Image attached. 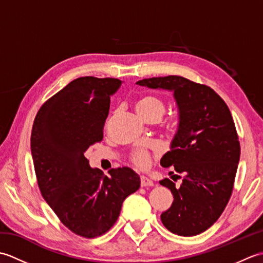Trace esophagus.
I'll return each instance as SVG.
<instances>
[{
	"label": "esophagus",
	"mask_w": 263,
	"mask_h": 263,
	"mask_svg": "<svg viewBox=\"0 0 263 263\" xmlns=\"http://www.w3.org/2000/svg\"><path fill=\"white\" fill-rule=\"evenodd\" d=\"M140 184H141V186H153L154 182L152 180H149V178L146 177V176H141L140 177Z\"/></svg>",
	"instance_id": "esophagus-1"
}]
</instances>
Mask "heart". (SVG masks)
<instances>
[{
  "mask_svg": "<svg viewBox=\"0 0 263 263\" xmlns=\"http://www.w3.org/2000/svg\"><path fill=\"white\" fill-rule=\"evenodd\" d=\"M136 109L143 120H159L165 111V104L157 96L144 95V96H141L136 102ZM130 159L133 165L143 170L148 167L150 163V155L147 150L137 149L131 154Z\"/></svg>",
  "mask_w": 263,
  "mask_h": 263,
  "instance_id": "obj_1",
  "label": "heart"
}]
</instances>
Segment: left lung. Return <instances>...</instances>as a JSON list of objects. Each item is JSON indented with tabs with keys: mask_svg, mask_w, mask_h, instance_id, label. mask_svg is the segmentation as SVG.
<instances>
[{
	"mask_svg": "<svg viewBox=\"0 0 263 263\" xmlns=\"http://www.w3.org/2000/svg\"><path fill=\"white\" fill-rule=\"evenodd\" d=\"M137 83L174 91L180 124L160 165L183 181L180 187L170 178L159 182L174 198L160 219L177 235H198L215 224L233 193L241 146L231 110L214 89L180 76Z\"/></svg>",
	"mask_w": 263,
	"mask_h": 263,
	"instance_id": "8db88e82",
	"label": "left lung"
}]
</instances>
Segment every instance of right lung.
Returning a JSON list of instances; mask_svg holds the SVG:
<instances>
[{
	"label": "right lung",
	"instance_id": "1",
	"mask_svg": "<svg viewBox=\"0 0 263 263\" xmlns=\"http://www.w3.org/2000/svg\"><path fill=\"white\" fill-rule=\"evenodd\" d=\"M115 78L81 77L61 89L39 108L30 146L38 187L61 222L77 235L95 238L107 233L122 203L140 187L128 167L91 168L89 146L103 140Z\"/></svg>",
	"mask_w": 263,
	"mask_h": 263
}]
</instances>
